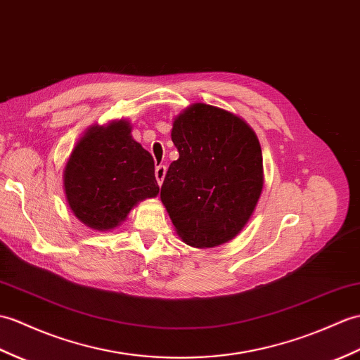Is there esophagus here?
<instances>
[{"label":"esophagus","mask_w":360,"mask_h":360,"mask_svg":"<svg viewBox=\"0 0 360 360\" xmlns=\"http://www.w3.org/2000/svg\"><path fill=\"white\" fill-rule=\"evenodd\" d=\"M165 173H167V167L165 165H158L156 170H155V176H156V181L160 186H162V181L165 178Z\"/></svg>","instance_id":"esophagus-1"}]
</instances>
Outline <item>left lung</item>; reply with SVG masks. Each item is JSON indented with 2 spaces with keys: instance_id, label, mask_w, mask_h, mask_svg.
I'll return each instance as SVG.
<instances>
[{
  "instance_id": "obj_1",
  "label": "left lung",
  "mask_w": 360,
  "mask_h": 360,
  "mask_svg": "<svg viewBox=\"0 0 360 360\" xmlns=\"http://www.w3.org/2000/svg\"><path fill=\"white\" fill-rule=\"evenodd\" d=\"M172 141L179 158L165 174L161 200L178 236L196 248L235 239L264 188L255 130L235 113L196 103L174 118Z\"/></svg>"
}]
</instances>
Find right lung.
<instances>
[{
	"mask_svg": "<svg viewBox=\"0 0 360 360\" xmlns=\"http://www.w3.org/2000/svg\"><path fill=\"white\" fill-rule=\"evenodd\" d=\"M63 186L72 213L98 231L120 227L138 202L160 193L153 158L127 120L86 130L64 165Z\"/></svg>",
	"mask_w": 360,
	"mask_h": 360,
	"instance_id": "right-lung-1",
	"label": "right lung"
}]
</instances>
